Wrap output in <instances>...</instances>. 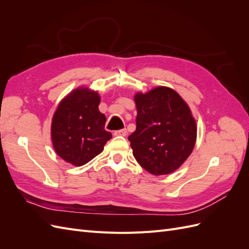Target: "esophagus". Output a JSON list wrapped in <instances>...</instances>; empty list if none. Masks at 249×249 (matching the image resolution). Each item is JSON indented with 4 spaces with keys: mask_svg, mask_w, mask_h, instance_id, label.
I'll return each mask as SVG.
<instances>
[{
    "mask_svg": "<svg viewBox=\"0 0 249 249\" xmlns=\"http://www.w3.org/2000/svg\"><path fill=\"white\" fill-rule=\"evenodd\" d=\"M126 135V130L125 129H123V130H118V131H115L114 132V136H125Z\"/></svg>",
    "mask_w": 249,
    "mask_h": 249,
    "instance_id": "esophagus-1",
    "label": "esophagus"
}]
</instances>
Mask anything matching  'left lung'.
I'll return each mask as SVG.
<instances>
[{"label": "left lung", "mask_w": 249, "mask_h": 249, "mask_svg": "<svg viewBox=\"0 0 249 249\" xmlns=\"http://www.w3.org/2000/svg\"><path fill=\"white\" fill-rule=\"evenodd\" d=\"M136 130L129 136L133 156L154 176L182 166L196 142L197 126L188 104L176 90L159 86L134 96Z\"/></svg>", "instance_id": "1"}]
</instances>
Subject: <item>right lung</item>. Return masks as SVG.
Here are the masks:
<instances>
[{"instance_id": "add662e5", "label": "right lung", "mask_w": 249, "mask_h": 249, "mask_svg": "<svg viewBox=\"0 0 249 249\" xmlns=\"http://www.w3.org/2000/svg\"><path fill=\"white\" fill-rule=\"evenodd\" d=\"M97 91L81 86L59 103L52 119L51 137L56 154L73 166L100 155L112 134L105 130L106 116L99 110Z\"/></svg>"}]
</instances>
